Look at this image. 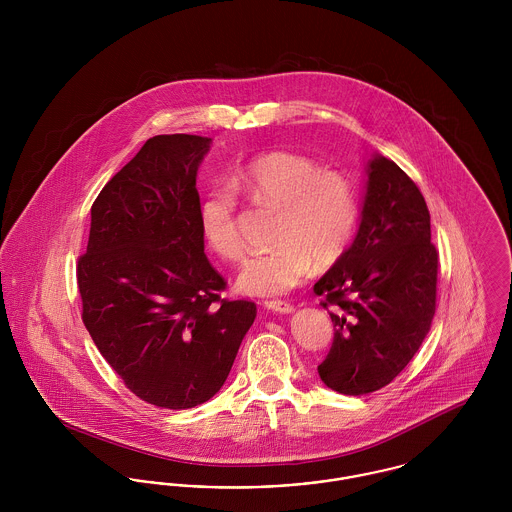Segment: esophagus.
<instances>
[{"label":"esophagus","instance_id":"34e87169","mask_svg":"<svg viewBox=\"0 0 512 512\" xmlns=\"http://www.w3.org/2000/svg\"><path fill=\"white\" fill-rule=\"evenodd\" d=\"M265 308L275 314H292L294 312V306L288 302H282V300H269V302H265Z\"/></svg>","mask_w":512,"mask_h":512}]
</instances>
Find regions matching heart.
<instances>
[{
  "instance_id": "obj_1",
  "label": "heart",
  "mask_w": 512,
  "mask_h": 512,
  "mask_svg": "<svg viewBox=\"0 0 512 512\" xmlns=\"http://www.w3.org/2000/svg\"><path fill=\"white\" fill-rule=\"evenodd\" d=\"M236 191L255 202L276 204L282 212L276 226L280 243L251 253L239 267L236 284L245 294H284L304 280L315 261H339L353 241L358 222L353 181L306 156L271 152L237 167L230 183H212L200 198V232L222 259L234 261L243 253Z\"/></svg>"
}]
</instances>
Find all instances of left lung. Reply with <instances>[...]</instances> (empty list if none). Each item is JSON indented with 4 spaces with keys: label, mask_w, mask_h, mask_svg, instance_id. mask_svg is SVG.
I'll list each match as a JSON object with an SVG mask.
<instances>
[{
    "label": "left lung",
    "mask_w": 512,
    "mask_h": 512,
    "mask_svg": "<svg viewBox=\"0 0 512 512\" xmlns=\"http://www.w3.org/2000/svg\"><path fill=\"white\" fill-rule=\"evenodd\" d=\"M351 247L315 282L323 308L335 306L321 382L345 395L388 386L431 331L438 253L431 214L417 185L392 159L372 154Z\"/></svg>",
    "instance_id": "8db88e82"
}]
</instances>
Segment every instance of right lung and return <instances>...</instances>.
Instances as JSON below:
<instances>
[{
    "mask_svg": "<svg viewBox=\"0 0 512 512\" xmlns=\"http://www.w3.org/2000/svg\"><path fill=\"white\" fill-rule=\"evenodd\" d=\"M212 138H150L91 206L78 261L83 323L140 399L189 409L216 394L257 306L222 300L204 255L197 173Z\"/></svg>",
    "mask_w": 512,
    "mask_h": 512,
    "instance_id": "obj_1",
    "label": "right lung"
}]
</instances>
